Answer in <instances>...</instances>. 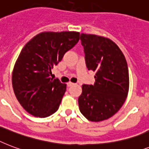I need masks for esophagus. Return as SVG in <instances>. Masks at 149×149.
Here are the masks:
<instances>
[{"mask_svg": "<svg viewBox=\"0 0 149 149\" xmlns=\"http://www.w3.org/2000/svg\"><path fill=\"white\" fill-rule=\"evenodd\" d=\"M67 85H68V87H70V86H72V85H74V84L73 82H71V81H69V82L68 83Z\"/></svg>", "mask_w": 149, "mask_h": 149, "instance_id": "34e87169", "label": "esophagus"}]
</instances>
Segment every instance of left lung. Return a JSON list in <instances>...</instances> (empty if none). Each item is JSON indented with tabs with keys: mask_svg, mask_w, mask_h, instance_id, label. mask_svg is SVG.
Instances as JSON below:
<instances>
[{
	"mask_svg": "<svg viewBox=\"0 0 149 149\" xmlns=\"http://www.w3.org/2000/svg\"><path fill=\"white\" fill-rule=\"evenodd\" d=\"M88 70L95 71V84L82 85L78 98L81 113L90 120L110 118L124 105L129 91L127 63L123 52L109 38L81 34Z\"/></svg>",
	"mask_w": 149,
	"mask_h": 149,
	"instance_id": "8db88e82",
	"label": "left lung"
}]
</instances>
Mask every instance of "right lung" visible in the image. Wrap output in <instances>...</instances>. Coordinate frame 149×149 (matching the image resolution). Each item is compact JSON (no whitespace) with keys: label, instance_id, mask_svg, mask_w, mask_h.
I'll use <instances>...</instances> for the list:
<instances>
[{"label":"right lung","instance_id":"obj_1","mask_svg":"<svg viewBox=\"0 0 149 149\" xmlns=\"http://www.w3.org/2000/svg\"><path fill=\"white\" fill-rule=\"evenodd\" d=\"M80 39L78 32H42L22 49L12 71V87L23 109L37 117L58 109L66 84L49 78L51 70Z\"/></svg>","mask_w":149,"mask_h":149}]
</instances>
